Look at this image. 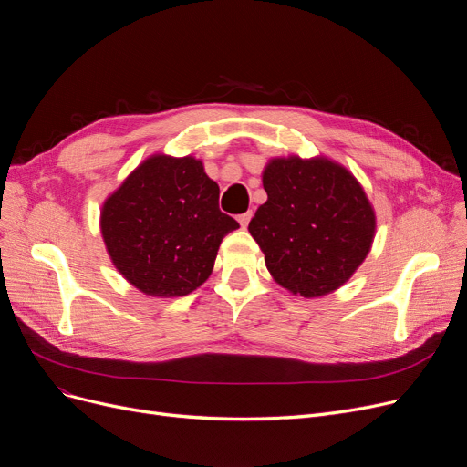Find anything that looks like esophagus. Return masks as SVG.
<instances>
[{
  "instance_id": "obj_1",
  "label": "esophagus",
  "mask_w": 467,
  "mask_h": 467,
  "mask_svg": "<svg viewBox=\"0 0 467 467\" xmlns=\"http://www.w3.org/2000/svg\"><path fill=\"white\" fill-rule=\"evenodd\" d=\"M252 212H246V213H242V215H238V223L242 225V227H248V223H250V219H252Z\"/></svg>"
}]
</instances>
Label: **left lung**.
Instances as JSON below:
<instances>
[{
	"instance_id": "obj_1",
	"label": "left lung",
	"mask_w": 467,
	"mask_h": 467,
	"mask_svg": "<svg viewBox=\"0 0 467 467\" xmlns=\"http://www.w3.org/2000/svg\"><path fill=\"white\" fill-rule=\"evenodd\" d=\"M263 187L266 202L248 231L275 282L305 299L345 285L377 233L375 208L352 171L324 155L275 157Z\"/></svg>"
}]
</instances>
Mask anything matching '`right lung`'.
<instances>
[{"label":"right lung","mask_w":467,"mask_h":467,"mask_svg":"<svg viewBox=\"0 0 467 467\" xmlns=\"http://www.w3.org/2000/svg\"><path fill=\"white\" fill-rule=\"evenodd\" d=\"M238 229L219 210L201 159L155 153L104 201L100 231L119 275L145 296H189L212 275L221 240Z\"/></svg>","instance_id":"1"}]
</instances>
